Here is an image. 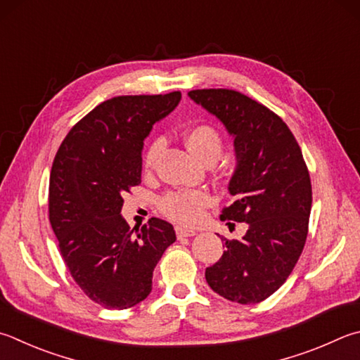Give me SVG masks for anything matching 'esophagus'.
<instances>
[{
  "instance_id": "34e87169",
  "label": "esophagus",
  "mask_w": 360,
  "mask_h": 360,
  "mask_svg": "<svg viewBox=\"0 0 360 360\" xmlns=\"http://www.w3.org/2000/svg\"><path fill=\"white\" fill-rule=\"evenodd\" d=\"M197 234L195 230H191V228H184V226H176V236L178 239H184V238H192Z\"/></svg>"
}]
</instances>
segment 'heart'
Instances as JSON below:
<instances>
[{
  "mask_svg": "<svg viewBox=\"0 0 360 360\" xmlns=\"http://www.w3.org/2000/svg\"><path fill=\"white\" fill-rule=\"evenodd\" d=\"M184 139L188 151L205 163L217 160L221 154V149H224V141H221L220 134L212 126H207V124L191 127L186 132ZM162 148V140H154L149 145L145 158H143V167H145V169H153ZM209 205H211V197L201 191L169 192L165 197H162L159 202L160 211L168 219L179 221V224H195V221H198L205 207Z\"/></svg>",
  "mask_w": 360,
  "mask_h": 360,
  "instance_id": "heart-1",
  "label": "heart"
}]
</instances>
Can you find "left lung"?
Here are the masks:
<instances>
[{"label": "left lung", "mask_w": 360, "mask_h": 360, "mask_svg": "<svg viewBox=\"0 0 360 360\" xmlns=\"http://www.w3.org/2000/svg\"><path fill=\"white\" fill-rule=\"evenodd\" d=\"M188 97L233 136L236 168L228 192L236 201L221 219L245 221L206 282L231 302L257 304L285 283L305 245L311 184L302 151L288 126L269 108L233 89H195Z\"/></svg>", "instance_id": "1"}]
</instances>
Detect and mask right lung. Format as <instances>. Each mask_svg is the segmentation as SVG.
Wrapping results in <instances>:
<instances>
[{
	"mask_svg": "<svg viewBox=\"0 0 360 360\" xmlns=\"http://www.w3.org/2000/svg\"><path fill=\"white\" fill-rule=\"evenodd\" d=\"M179 101V91L108 99L70 129L55 155L50 224L70 276L105 309L146 299L155 264L176 240L173 225L158 217L134 232L121 209L124 193L141 182L145 139Z\"/></svg>",
	"mask_w": 360,
	"mask_h": 360,
	"instance_id": "obj_1",
	"label": "right lung"
}]
</instances>
